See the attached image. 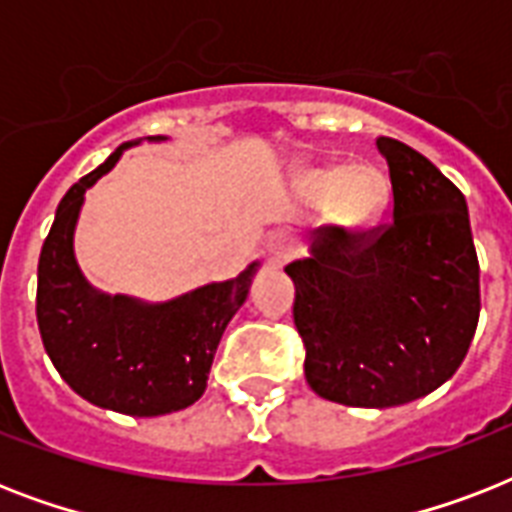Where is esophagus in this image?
Here are the masks:
<instances>
[{"label": "esophagus", "instance_id": "obj_1", "mask_svg": "<svg viewBox=\"0 0 512 512\" xmlns=\"http://www.w3.org/2000/svg\"><path fill=\"white\" fill-rule=\"evenodd\" d=\"M292 255H295V241H292L289 233L276 231L265 239V257H268V263L276 265V268L287 263Z\"/></svg>", "mask_w": 512, "mask_h": 512}]
</instances>
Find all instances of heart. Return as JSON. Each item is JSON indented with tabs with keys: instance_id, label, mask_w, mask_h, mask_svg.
Returning <instances> with one entry per match:
<instances>
[{
	"instance_id": "obj_1",
	"label": "heart",
	"mask_w": 512,
	"mask_h": 512,
	"mask_svg": "<svg viewBox=\"0 0 512 512\" xmlns=\"http://www.w3.org/2000/svg\"><path fill=\"white\" fill-rule=\"evenodd\" d=\"M303 188L313 201L329 204L332 220L348 231H364L377 223L390 196L388 177L372 164H319L305 172Z\"/></svg>"
}]
</instances>
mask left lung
<instances>
[{"label":"left lung","instance_id":"1","mask_svg":"<svg viewBox=\"0 0 512 512\" xmlns=\"http://www.w3.org/2000/svg\"><path fill=\"white\" fill-rule=\"evenodd\" d=\"M393 185V220L369 233L316 231L295 281L305 380L361 409L409 404L441 388L468 353L481 313L468 204L436 164L377 138Z\"/></svg>","mask_w":512,"mask_h":512}]
</instances>
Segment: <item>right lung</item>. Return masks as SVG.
Returning a JSON list of instances; mask_svg holds the SVG:
<instances>
[{"label":"right lung","instance_id":"obj_1","mask_svg":"<svg viewBox=\"0 0 512 512\" xmlns=\"http://www.w3.org/2000/svg\"><path fill=\"white\" fill-rule=\"evenodd\" d=\"M164 140L154 135L148 143ZM138 143L116 148L60 199L39 255L36 321L47 356L84 401L132 417H159L191 406L207 390L217 342L247 300L260 263L164 303L92 287L74 255L84 193Z\"/></svg>","mask_w":512,"mask_h":512}]
</instances>
